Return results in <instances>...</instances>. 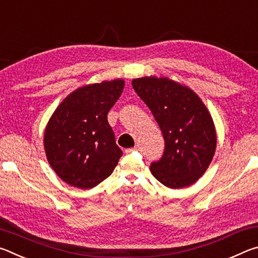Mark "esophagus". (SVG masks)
Returning a JSON list of instances; mask_svg holds the SVG:
<instances>
[{
    "mask_svg": "<svg viewBox=\"0 0 258 258\" xmlns=\"http://www.w3.org/2000/svg\"><path fill=\"white\" fill-rule=\"evenodd\" d=\"M134 151H138V148H137V147H134V148H128V149H126V150H125L126 154H132V152H134Z\"/></svg>",
    "mask_w": 258,
    "mask_h": 258,
    "instance_id": "obj_1",
    "label": "esophagus"
}]
</instances>
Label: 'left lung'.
Masks as SVG:
<instances>
[{
    "label": "left lung",
    "mask_w": 258,
    "mask_h": 258,
    "mask_svg": "<svg viewBox=\"0 0 258 258\" xmlns=\"http://www.w3.org/2000/svg\"><path fill=\"white\" fill-rule=\"evenodd\" d=\"M132 85L165 140L163 157L150 166L152 175L171 189L194 184L216 150V130L208 109L195 91L168 77H140Z\"/></svg>",
    "instance_id": "1"
}]
</instances>
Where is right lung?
<instances>
[{
  "label": "right lung",
  "mask_w": 258,
  "mask_h": 258,
  "mask_svg": "<svg viewBox=\"0 0 258 258\" xmlns=\"http://www.w3.org/2000/svg\"><path fill=\"white\" fill-rule=\"evenodd\" d=\"M124 85V80L117 78L78 87L52 113L43 143L51 167L67 184L91 189L118 164L123 152L107 115Z\"/></svg>",
  "instance_id": "add662e5"
}]
</instances>
